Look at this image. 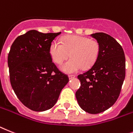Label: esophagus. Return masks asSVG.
<instances>
[{
  "instance_id": "obj_1",
  "label": "esophagus",
  "mask_w": 133,
  "mask_h": 133,
  "mask_svg": "<svg viewBox=\"0 0 133 133\" xmlns=\"http://www.w3.org/2000/svg\"><path fill=\"white\" fill-rule=\"evenodd\" d=\"M68 77H69V79H70V80H71V79L74 78H75V76H74V75H69Z\"/></svg>"
}]
</instances>
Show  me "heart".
Here are the masks:
<instances>
[{
  "label": "heart",
  "instance_id": "obj_1",
  "mask_svg": "<svg viewBox=\"0 0 133 133\" xmlns=\"http://www.w3.org/2000/svg\"><path fill=\"white\" fill-rule=\"evenodd\" d=\"M100 49V44L96 40L71 35L61 41H53L50 45L49 53L52 60L57 64L71 57L61 65L60 70L65 73L73 74L82 68L87 69L94 65L99 57Z\"/></svg>",
  "mask_w": 133,
  "mask_h": 133
}]
</instances>
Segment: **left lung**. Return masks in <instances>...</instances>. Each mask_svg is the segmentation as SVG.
<instances>
[{
	"label": "left lung",
	"mask_w": 133,
	"mask_h": 133,
	"mask_svg": "<svg viewBox=\"0 0 133 133\" xmlns=\"http://www.w3.org/2000/svg\"><path fill=\"white\" fill-rule=\"evenodd\" d=\"M100 44V53L87 72L78 76L80 89L76 92L78 105L89 114H99L118 99L125 78L123 49L113 37L103 32L91 34Z\"/></svg>",
	"instance_id": "obj_1"
}]
</instances>
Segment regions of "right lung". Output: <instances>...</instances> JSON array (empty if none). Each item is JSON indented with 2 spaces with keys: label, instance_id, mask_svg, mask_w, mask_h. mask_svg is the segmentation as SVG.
Here are the masks:
<instances>
[{
  "label": "right lung",
  "instance_id": "right-lung-1",
  "mask_svg": "<svg viewBox=\"0 0 133 133\" xmlns=\"http://www.w3.org/2000/svg\"><path fill=\"white\" fill-rule=\"evenodd\" d=\"M61 34L30 30L17 38L8 55L11 84L25 106L43 111L55 105L69 82L52 62L51 42Z\"/></svg>",
  "mask_w": 133,
  "mask_h": 133
}]
</instances>
